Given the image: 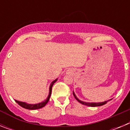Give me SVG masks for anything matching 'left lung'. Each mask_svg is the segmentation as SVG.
<instances>
[{
    "instance_id": "8db88e82",
    "label": "left lung",
    "mask_w": 130,
    "mask_h": 130,
    "mask_svg": "<svg viewBox=\"0 0 130 130\" xmlns=\"http://www.w3.org/2000/svg\"><path fill=\"white\" fill-rule=\"evenodd\" d=\"M73 96H74V97H75V99L77 100L78 101V102H79V103H81V104H83V105H87V106H90V107H98V106H102V105H104V104H107V102H108V101H105V102H100V103H87V102H82V101L79 100V99H78L76 97V96H75V94H74V92H73Z\"/></svg>"
}]
</instances>
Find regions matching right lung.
I'll list each match as a JSON object with an SVG mask.
<instances>
[{"label":"right lung","mask_w":130,"mask_h":130,"mask_svg":"<svg viewBox=\"0 0 130 130\" xmlns=\"http://www.w3.org/2000/svg\"><path fill=\"white\" fill-rule=\"evenodd\" d=\"M57 81V79H55V81H53L52 83H51V85H50V87H49V96H48L47 98L44 102H42L41 103H39L38 104H28L25 103V102H19V101L15 100L18 104H19L20 106H21L22 107L25 108V109H30V110H34V109H40V108H42L45 106V105H46L47 104V102H49V98H50V96H51V90H52V87L53 85H54L56 81Z\"/></svg>","instance_id":"right-lung-1"}]
</instances>
